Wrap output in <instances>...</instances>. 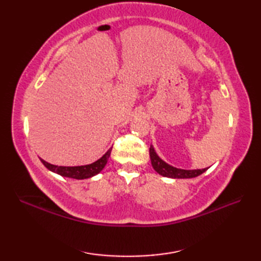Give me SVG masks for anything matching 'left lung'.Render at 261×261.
<instances>
[{
	"mask_svg": "<svg viewBox=\"0 0 261 261\" xmlns=\"http://www.w3.org/2000/svg\"><path fill=\"white\" fill-rule=\"evenodd\" d=\"M149 154H150V160L153 169L157 171L159 175L164 177H168V178H194L202 175L203 173L207 170V168L204 169H181L176 168L174 166L167 164L160 158L152 145H150V149H149Z\"/></svg>",
	"mask_w": 261,
	"mask_h": 261,
	"instance_id": "obj_1",
	"label": "left lung"
}]
</instances>
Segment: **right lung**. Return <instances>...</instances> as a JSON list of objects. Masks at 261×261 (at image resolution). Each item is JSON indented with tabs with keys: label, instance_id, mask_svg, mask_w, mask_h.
Here are the masks:
<instances>
[{
	"label": "right lung",
	"instance_id": "right-lung-1",
	"mask_svg": "<svg viewBox=\"0 0 261 261\" xmlns=\"http://www.w3.org/2000/svg\"><path fill=\"white\" fill-rule=\"evenodd\" d=\"M111 150H112V148H110L101 158L96 160V162L84 166H73V167H70V166H57L49 164L46 160H43L41 158L40 160L41 163L45 165V167L53 171V173H56L64 177H69V178L74 179H86L97 175L98 173H101L110 158Z\"/></svg>",
	"mask_w": 261,
	"mask_h": 261
}]
</instances>
